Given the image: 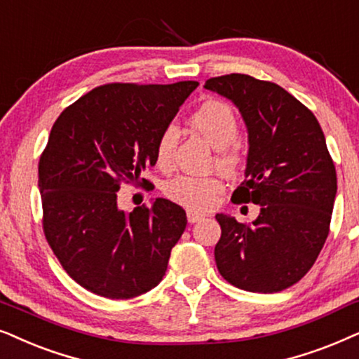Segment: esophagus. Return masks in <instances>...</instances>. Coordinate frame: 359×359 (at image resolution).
<instances>
[{"label":"esophagus","mask_w":359,"mask_h":359,"mask_svg":"<svg viewBox=\"0 0 359 359\" xmlns=\"http://www.w3.org/2000/svg\"><path fill=\"white\" fill-rule=\"evenodd\" d=\"M202 218H205V215H203V213L194 212V210H189V212H187V219H189V223H197V222H200V219H202Z\"/></svg>","instance_id":"esophagus-1"}]
</instances>
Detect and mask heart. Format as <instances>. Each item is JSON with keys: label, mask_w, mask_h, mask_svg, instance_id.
<instances>
[{"label": "heart", "mask_w": 359, "mask_h": 359, "mask_svg": "<svg viewBox=\"0 0 359 359\" xmlns=\"http://www.w3.org/2000/svg\"><path fill=\"white\" fill-rule=\"evenodd\" d=\"M190 121L200 135L218 149L217 164L219 169L233 172L240 167L241 156L231 144L236 141L240 126L235 111L226 103L207 102L195 109ZM177 144L175 126H167L156 142L157 165L165 167L170 164ZM223 190V182L218 177H197V175H177L164 185V194L172 202L182 205L189 210H207L217 200Z\"/></svg>", "instance_id": "obj_1"}]
</instances>
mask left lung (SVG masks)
<instances>
[{"label": "left lung", "instance_id": "1", "mask_svg": "<svg viewBox=\"0 0 359 359\" xmlns=\"http://www.w3.org/2000/svg\"><path fill=\"white\" fill-rule=\"evenodd\" d=\"M203 87L228 98L246 124L245 182L233 200L261 205L250 224L217 215V267L238 289L279 292L307 274L328 236L337 170L323 131L307 107L272 82L231 74Z\"/></svg>", "mask_w": 359, "mask_h": 359}]
</instances>
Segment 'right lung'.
<instances>
[{"label": "right lung", "mask_w": 359, "mask_h": 359, "mask_svg": "<svg viewBox=\"0 0 359 359\" xmlns=\"http://www.w3.org/2000/svg\"><path fill=\"white\" fill-rule=\"evenodd\" d=\"M198 82L109 83L65 108L39 161L44 233L75 283L108 299H133L165 276L185 210L167 198L118 207L121 180L156 165V142ZM144 185L149 182L142 179Z\"/></svg>", "instance_id": "add662e5"}]
</instances>
